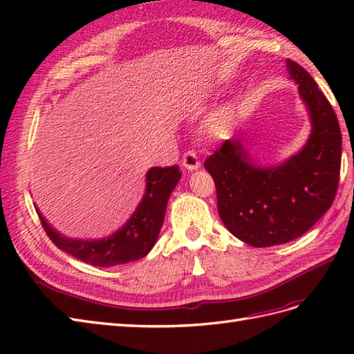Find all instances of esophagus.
I'll return each mask as SVG.
<instances>
[{"label": "esophagus", "mask_w": 354, "mask_h": 354, "mask_svg": "<svg viewBox=\"0 0 354 354\" xmlns=\"http://www.w3.org/2000/svg\"><path fill=\"white\" fill-rule=\"evenodd\" d=\"M181 164H183V167L189 171H195L201 167L199 159L194 151H189L183 155V158H181Z\"/></svg>", "instance_id": "esophagus-1"}]
</instances>
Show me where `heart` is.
<instances>
[{
  "instance_id": "heart-1",
  "label": "heart",
  "mask_w": 354,
  "mask_h": 354,
  "mask_svg": "<svg viewBox=\"0 0 354 354\" xmlns=\"http://www.w3.org/2000/svg\"><path fill=\"white\" fill-rule=\"evenodd\" d=\"M232 121V109L229 106H223V108L214 111L208 120L205 121V133L209 136H217L220 133H224L229 128Z\"/></svg>"
}]
</instances>
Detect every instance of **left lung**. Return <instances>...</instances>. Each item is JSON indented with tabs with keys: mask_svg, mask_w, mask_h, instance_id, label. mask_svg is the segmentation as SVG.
<instances>
[{
	"mask_svg": "<svg viewBox=\"0 0 354 354\" xmlns=\"http://www.w3.org/2000/svg\"><path fill=\"white\" fill-rule=\"evenodd\" d=\"M289 78L307 106L312 133L298 153L263 168L250 159L243 138H230L203 167L217 189L218 216L227 230L255 248L304 234L334 202L341 168L337 115L308 72L286 60Z\"/></svg>",
	"mask_w": 354,
	"mask_h": 354,
	"instance_id": "left-lung-1",
	"label": "left lung"
}]
</instances>
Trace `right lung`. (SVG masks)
<instances>
[{
	"mask_svg": "<svg viewBox=\"0 0 354 354\" xmlns=\"http://www.w3.org/2000/svg\"><path fill=\"white\" fill-rule=\"evenodd\" d=\"M181 173L178 165L153 167L146 173V189L142 202L124 226L103 239H72L53 229L35 207L41 224L57 248L84 263L112 267L143 259L158 239L164 224L167 203Z\"/></svg>",
	"mask_w": 354,
	"mask_h": 354,
	"instance_id": "right-lung-1",
	"label": "right lung"
}]
</instances>
